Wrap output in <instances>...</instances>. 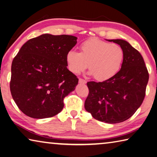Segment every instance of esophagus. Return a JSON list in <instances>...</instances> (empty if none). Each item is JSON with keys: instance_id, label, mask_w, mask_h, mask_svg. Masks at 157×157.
<instances>
[{"instance_id": "obj_1", "label": "esophagus", "mask_w": 157, "mask_h": 157, "mask_svg": "<svg viewBox=\"0 0 157 157\" xmlns=\"http://www.w3.org/2000/svg\"><path fill=\"white\" fill-rule=\"evenodd\" d=\"M79 83L84 84L86 83V81L85 80V79H82V78H79Z\"/></svg>"}]
</instances>
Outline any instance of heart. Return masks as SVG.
<instances>
[{
    "mask_svg": "<svg viewBox=\"0 0 157 157\" xmlns=\"http://www.w3.org/2000/svg\"><path fill=\"white\" fill-rule=\"evenodd\" d=\"M80 51L67 53V67L71 73L79 74L88 67L90 75L98 81H105L116 75L121 69L124 53L119 45L101 40L88 39L79 46Z\"/></svg>",
    "mask_w": 157,
    "mask_h": 157,
    "instance_id": "1",
    "label": "heart"
}]
</instances>
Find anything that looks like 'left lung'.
Here are the masks:
<instances>
[{
  "mask_svg": "<svg viewBox=\"0 0 157 157\" xmlns=\"http://www.w3.org/2000/svg\"><path fill=\"white\" fill-rule=\"evenodd\" d=\"M120 45L124 53L121 69L101 82H88L85 109L93 117L108 124H117L131 117L143 102L149 73L143 57L124 40H109Z\"/></svg>",
  "mask_w": 157,
  "mask_h": 157,
  "instance_id": "8db88e82",
  "label": "left lung"
}]
</instances>
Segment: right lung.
Wrapping results in <instances>:
<instances>
[{
  "label": "right lung",
  "instance_id": "add662e5",
  "mask_svg": "<svg viewBox=\"0 0 157 157\" xmlns=\"http://www.w3.org/2000/svg\"><path fill=\"white\" fill-rule=\"evenodd\" d=\"M76 43L75 36L45 33L22 45L11 64L10 91L25 115L49 118L63 109L64 98L78 83L66 62Z\"/></svg>",
  "mask_w": 157,
  "mask_h": 157
}]
</instances>
